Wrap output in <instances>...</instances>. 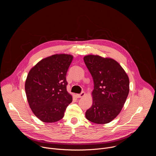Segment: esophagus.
Masks as SVG:
<instances>
[{
	"label": "esophagus",
	"instance_id": "obj_1",
	"mask_svg": "<svg viewBox=\"0 0 156 156\" xmlns=\"http://www.w3.org/2000/svg\"><path fill=\"white\" fill-rule=\"evenodd\" d=\"M85 95H86L85 93H84V92H82L81 94H76V97H77L78 98H81L84 97Z\"/></svg>",
	"mask_w": 156,
	"mask_h": 156
}]
</instances>
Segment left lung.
Listing matches in <instances>:
<instances>
[{"label":"left lung","instance_id":"1","mask_svg":"<svg viewBox=\"0 0 156 156\" xmlns=\"http://www.w3.org/2000/svg\"><path fill=\"white\" fill-rule=\"evenodd\" d=\"M83 59L94 81L93 104L86 110V118L97 124L108 123L120 114L125 103L129 91L128 76L112 58L87 55Z\"/></svg>","mask_w":156,"mask_h":156}]
</instances>
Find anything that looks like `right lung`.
Returning <instances> with one entry per match:
<instances>
[{"label": "right lung", "mask_w": 156, "mask_h": 156, "mask_svg": "<svg viewBox=\"0 0 156 156\" xmlns=\"http://www.w3.org/2000/svg\"><path fill=\"white\" fill-rule=\"evenodd\" d=\"M71 54H56L40 60L30 70L25 92L32 112L40 120L54 123L61 120L72 96L66 90V72Z\"/></svg>", "instance_id": "1"}]
</instances>
